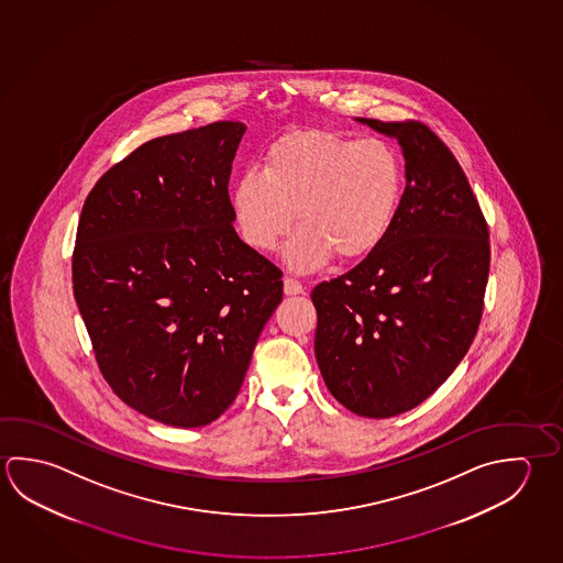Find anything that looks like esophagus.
I'll return each instance as SVG.
<instances>
[{
	"instance_id": "esophagus-1",
	"label": "esophagus",
	"mask_w": 563,
	"mask_h": 563,
	"mask_svg": "<svg viewBox=\"0 0 563 563\" xmlns=\"http://www.w3.org/2000/svg\"><path fill=\"white\" fill-rule=\"evenodd\" d=\"M305 292V286L300 285L296 278L286 277L285 278V295L286 296H295L302 295Z\"/></svg>"
}]
</instances>
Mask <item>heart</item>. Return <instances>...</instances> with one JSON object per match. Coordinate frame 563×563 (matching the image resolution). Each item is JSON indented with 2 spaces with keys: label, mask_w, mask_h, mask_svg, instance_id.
<instances>
[{
  "label": "heart",
  "mask_w": 563,
  "mask_h": 563,
  "mask_svg": "<svg viewBox=\"0 0 563 563\" xmlns=\"http://www.w3.org/2000/svg\"><path fill=\"white\" fill-rule=\"evenodd\" d=\"M401 194V164L385 142L308 130L278 140L263 172L238 179L233 209L243 239L265 253L298 219L286 263L314 271L332 255L342 263L372 255L394 228Z\"/></svg>",
  "instance_id": "b5f03b06"
}]
</instances>
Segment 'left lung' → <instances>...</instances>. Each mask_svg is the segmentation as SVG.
I'll list each match as a JSON object with an SVG mask.
<instances>
[{
    "label": "left lung",
    "mask_w": 563,
    "mask_h": 563,
    "mask_svg": "<svg viewBox=\"0 0 563 563\" xmlns=\"http://www.w3.org/2000/svg\"><path fill=\"white\" fill-rule=\"evenodd\" d=\"M357 120L399 142L407 186L384 243L314 286V352L345 409L385 419L423 404L468 352L490 243L463 168L433 130L417 120Z\"/></svg>",
    "instance_id": "8db88e82"
}]
</instances>
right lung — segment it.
Segmentation results:
<instances>
[{
    "mask_svg": "<svg viewBox=\"0 0 563 563\" xmlns=\"http://www.w3.org/2000/svg\"><path fill=\"white\" fill-rule=\"evenodd\" d=\"M247 126L154 139L102 176L80 211L73 292L112 391L159 423L225 413L283 271L239 239L229 176Z\"/></svg>",
    "mask_w": 563,
    "mask_h": 563,
    "instance_id": "add662e5",
    "label": "right lung"
}]
</instances>
